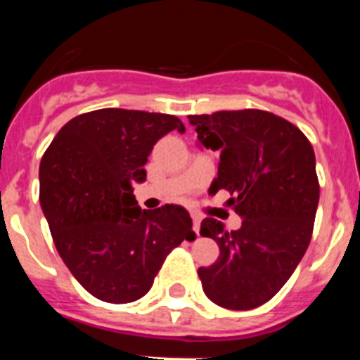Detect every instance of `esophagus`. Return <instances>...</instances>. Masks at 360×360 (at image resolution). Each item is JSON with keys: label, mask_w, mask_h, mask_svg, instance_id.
Masks as SVG:
<instances>
[{"label": "esophagus", "mask_w": 360, "mask_h": 360, "mask_svg": "<svg viewBox=\"0 0 360 360\" xmlns=\"http://www.w3.org/2000/svg\"><path fill=\"white\" fill-rule=\"evenodd\" d=\"M191 218H193V229H195L196 234H200V224H202V216L196 214V212H193V214H191Z\"/></svg>", "instance_id": "1"}]
</instances>
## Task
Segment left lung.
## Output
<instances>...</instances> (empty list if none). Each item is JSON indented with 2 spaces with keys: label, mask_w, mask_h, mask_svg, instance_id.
I'll return each instance as SVG.
<instances>
[{
  "label": "left lung",
  "mask_w": 360,
  "mask_h": 360,
  "mask_svg": "<svg viewBox=\"0 0 360 360\" xmlns=\"http://www.w3.org/2000/svg\"><path fill=\"white\" fill-rule=\"evenodd\" d=\"M198 148L219 155L218 176L209 193L225 189L229 205L243 218L225 231L205 218L202 236L219 245V257L200 266L205 295L229 310H250L274 297L310 243L319 182L316 155L294 124L262 110L191 115Z\"/></svg>",
  "instance_id": "1"
}]
</instances>
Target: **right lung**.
Listing matches in <instances>:
<instances>
[{
  "label": "right lung",
  "instance_id": "right-lung-1",
  "mask_svg": "<svg viewBox=\"0 0 360 360\" xmlns=\"http://www.w3.org/2000/svg\"><path fill=\"white\" fill-rule=\"evenodd\" d=\"M182 120L106 108L66 122L39 165V202L53 243L73 278L106 303L146 295L165 256L195 240L180 205L141 209L133 186L146 180L153 146Z\"/></svg>",
  "mask_w": 360,
  "mask_h": 360
}]
</instances>
